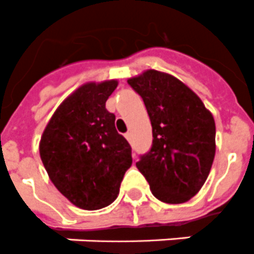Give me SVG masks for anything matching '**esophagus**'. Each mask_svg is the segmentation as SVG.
Masks as SVG:
<instances>
[{"instance_id": "34e87169", "label": "esophagus", "mask_w": 254, "mask_h": 254, "mask_svg": "<svg viewBox=\"0 0 254 254\" xmlns=\"http://www.w3.org/2000/svg\"><path fill=\"white\" fill-rule=\"evenodd\" d=\"M125 138H127L129 142H131V133H130V131H127V134H125Z\"/></svg>"}]
</instances>
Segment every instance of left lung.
<instances>
[{
  "instance_id": "8db88e82",
  "label": "left lung",
  "mask_w": 254,
  "mask_h": 254,
  "mask_svg": "<svg viewBox=\"0 0 254 254\" xmlns=\"http://www.w3.org/2000/svg\"><path fill=\"white\" fill-rule=\"evenodd\" d=\"M127 83L142 97L153 145L135 163L153 195L179 204L195 196L212 167L216 127L200 97L173 75L146 69Z\"/></svg>"
}]
</instances>
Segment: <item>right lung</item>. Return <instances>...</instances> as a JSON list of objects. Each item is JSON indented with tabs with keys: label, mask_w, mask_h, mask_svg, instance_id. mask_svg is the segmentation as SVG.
<instances>
[{
	"label": "right lung",
	"mask_w": 254,
	"mask_h": 254,
	"mask_svg": "<svg viewBox=\"0 0 254 254\" xmlns=\"http://www.w3.org/2000/svg\"><path fill=\"white\" fill-rule=\"evenodd\" d=\"M117 85V80L80 85L57 108L41 137L39 154L50 179L81 209L113 203L131 166L130 145L105 108Z\"/></svg>",
	"instance_id": "obj_1"
}]
</instances>
